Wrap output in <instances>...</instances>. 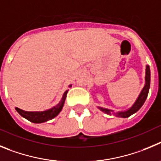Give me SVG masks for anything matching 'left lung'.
<instances>
[{
	"instance_id": "8db88e82",
	"label": "left lung",
	"mask_w": 161,
	"mask_h": 161,
	"mask_svg": "<svg viewBox=\"0 0 161 161\" xmlns=\"http://www.w3.org/2000/svg\"><path fill=\"white\" fill-rule=\"evenodd\" d=\"M149 87H150V67H149V66L147 65L145 70V85H144V88L142 89L141 92H140V94L139 95L137 99L136 100V102L134 103V104L131 106V108H130L129 109H127V111L115 112V116L121 117V118H127V117H129L131 116V115H133V114L136 112V111H138L142 106L144 105V102H145L146 98H147V95H148ZM98 108L99 110H101L103 112L108 114V115H111V113L114 112V111L109 110L108 109V108H100V107H98Z\"/></svg>"
}]
</instances>
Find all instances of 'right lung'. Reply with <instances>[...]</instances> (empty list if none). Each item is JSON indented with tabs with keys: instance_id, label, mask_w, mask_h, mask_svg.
I'll use <instances>...</instances> for the list:
<instances>
[{
	"instance_id": "add662e5",
	"label": "right lung",
	"mask_w": 161,
	"mask_h": 161,
	"mask_svg": "<svg viewBox=\"0 0 161 161\" xmlns=\"http://www.w3.org/2000/svg\"><path fill=\"white\" fill-rule=\"evenodd\" d=\"M70 87H71V85H70ZM68 90L64 92L63 95V98L61 99L58 104L53 107L52 108L46 111H23L18 108H16V111L19 113L20 115L25 119H28L29 121L32 123H35V124H40V123H44L48 121V120L52 119L54 117L58 115L60 111L63 109V106H64L65 101H66V95H67Z\"/></svg>"
}]
</instances>
